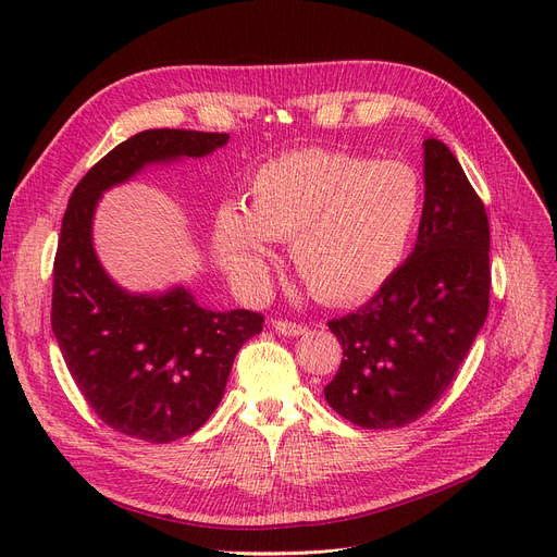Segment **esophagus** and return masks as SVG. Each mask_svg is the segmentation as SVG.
I'll return each mask as SVG.
<instances>
[{"label":"esophagus","mask_w":557,"mask_h":557,"mask_svg":"<svg viewBox=\"0 0 557 557\" xmlns=\"http://www.w3.org/2000/svg\"><path fill=\"white\" fill-rule=\"evenodd\" d=\"M273 330L282 336H300L307 332L302 323H290V320H273Z\"/></svg>","instance_id":"obj_1"}]
</instances>
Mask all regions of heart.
<instances>
[{
  "label": "heart",
  "instance_id": "heart-1",
  "mask_svg": "<svg viewBox=\"0 0 557 557\" xmlns=\"http://www.w3.org/2000/svg\"><path fill=\"white\" fill-rule=\"evenodd\" d=\"M424 189L401 160L307 149L261 164L244 210L225 205L214 255L246 290L267 280V242H290V267L325 302H352L401 267L422 219Z\"/></svg>",
  "mask_w": 557,
  "mask_h": 557
}]
</instances>
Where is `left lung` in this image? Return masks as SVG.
Segmentation results:
<instances>
[{
  "label": "left lung",
  "instance_id": "left-lung-1",
  "mask_svg": "<svg viewBox=\"0 0 557 557\" xmlns=\"http://www.w3.org/2000/svg\"><path fill=\"white\" fill-rule=\"evenodd\" d=\"M490 307V223L483 202L441 139H424L418 242L397 273L355 313L330 320L343 361L325 386L338 416L397 429L441 399Z\"/></svg>",
  "mask_w": 557,
  "mask_h": 557
}]
</instances>
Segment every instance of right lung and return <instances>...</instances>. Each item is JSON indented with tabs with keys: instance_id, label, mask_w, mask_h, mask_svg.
<instances>
[{
	"instance_id": "add662e5",
	"label": "right lung",
	"mask_w": 557,
	"mask_h": 557,
	"mask_svg": "<svg viewBox=\"0 0 557 557\" xmlns=\"http://www.w3.org/2000/svg\"><path fill=\"white\" fill-rule=\"evenodd\" d=\"M230 135L153 128L101 158L72 191L53 261L51 330L74 384L114 431L171 443L198 431L219 406L239 347L263 315L200 307L185 286L128 294L95 252L103 191L149 164L210 156Z\"/></svg>"
}]
</instances>
